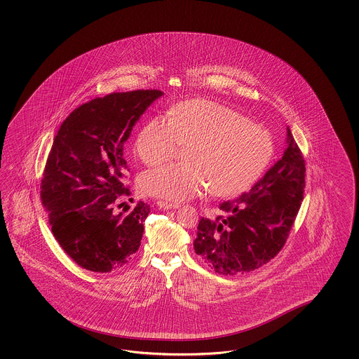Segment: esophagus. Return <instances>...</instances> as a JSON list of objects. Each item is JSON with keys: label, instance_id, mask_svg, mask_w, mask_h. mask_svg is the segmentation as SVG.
<instances>
[{"label": "esophagus", "instance_id": "obj_1", "mask_svg": "<svg viewBox=\"0 0 359 359\" xmlns=\"http://www.w3.org/2000/svg\"><path fill=\"white\" fill-rule=\"evenodd\" d=\"M156 207L161 208V209H175V208H177L179 205H177V204H174V203H168V201L158 200V201H156Z\"/></svg>", "mask_w": 359, "mask_h": 359}]
</instances>
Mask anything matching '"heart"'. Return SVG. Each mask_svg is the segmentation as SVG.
<instances>
[{"mask_svg": "<svg viewBox=\"0 0 359 359\" xmlns=\"http://www.w3.org/2000/svg\"><path fill=\"white\" fill-rule=\"evenodd\" d=\"M191 144L185 163H168L142 175L143 194L184 200L209 189L218 197L245 192L270 164L271 133L237 110L210 100H189L154 117L135 140V152L146 165L172 158Z\"/></svg>", "mask_w": 359, "mask_h": 359, "instance_id": "obj_1", "label": "heart"}]
</instances>
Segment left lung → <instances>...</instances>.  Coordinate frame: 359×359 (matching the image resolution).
Masks as SVG:
<instances>
[{
    "label": "left lung",
    "instance_id": "1",
    "mask_svg": "<svg viewBox=\"0 0 359 359\" xmlns=\"http://www.w3.org/2000/svg\"><path fill=\"white\" fill-rule=\"evenodd\" d=\"M305 162L287 128V149L266 175L237 198L224 201V216L200 218L196 254L221 275L254 271L282 250L303 201Z\"/></svg>",
    "mask_w": 359,
    "mask_h": 359
}]
</instances>
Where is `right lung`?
<instances>
[{
	"label": "right lung",
	"mask_w": 359,
	"mask_h": 359,
	"mask_svg": "<svg viewBox=\"0 0 359 359\" xmlns=\"http://www.w3.org/2000/svg\"><path fill=\"white\" fill-rule=\"evenodd\" d=\"M162 95L140 89L93 98L75 109L55 137L41 184L42 205L60 248L88 271L122 267L141 246L150 205L140 201L130 209L122 203L130 196L123 144Z\"/></svg>",
	"instance_id": "add662e5"
}]
</instances>
